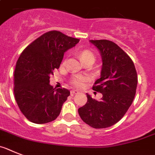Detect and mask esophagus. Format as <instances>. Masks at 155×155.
Wrapping results in <instances>:
<instances>
[{"label":"esophagus","instance_id":"34e87169","mask_svg":"<svg viewBox=\"0 0 155 155\" xmlns=\"http://www.w3.org/2000/svg\"><path fill=\"white\" fill-rule=\"evenodd\" d=\"M78 93H79V91H77V90H72V91H71V94H72V95L76 94H78Z\"/></svg>","mask_w":155,"mask_h":155}]
</instances>
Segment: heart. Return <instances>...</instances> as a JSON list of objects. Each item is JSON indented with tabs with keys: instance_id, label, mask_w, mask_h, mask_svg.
Masks as SVG:
<instances>
[{
	"instance_id": "b5f03b06",
	"label": "heart",
	"mask_w": 155,
	"mask_h": 155,
	"mask_svg": "<svg viewBox=\"0 0 155 155\" xmlns=\"http://www.w3.org/2000/svg\"><path fill=\"white\" fill-rule=\"evenodd\" d=\"M80 57H81L83 61L87 60L88 58L94 59V54L90 50H82L80 51ZM87 81H88V78L85 76H83V75H76L71 79V83H72V85L77 87H83Z\"/></svg>"
}]
</instances>
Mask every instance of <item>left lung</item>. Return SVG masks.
Segmentation results:
<instances>
[{
    "mask_svg": "<svg viewBox=\"0 0 155 155\" xmlns=\"http://www.w3.org/2000/svg\"><path fill=\"white\" fill-rule=\"evenodd\" d=\"M102 57L101 77L93 90L101 93V101L87 94V102L78 112L83 122L95 129L115 125L124 116L137 91V73L134 61L115 43L107 40H91Z\"/></svg>",
    "mask_w": 155,
    "mask_h": 155,
    "instance_id": "1",
    "label": "left lung"
}]
</instances>
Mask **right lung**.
Listing matches in <instances>:
<instances>
[{
    "mask_svg": "<svg viewBox=\"0 0 155 155\" xmlns=\"http://www.w3.org/2000/svg\"><path fill=\"white\" fill-rule=\"evenodd\" d=\"M79 41L59 31H49L20 54L14 73V94L20 111L30 122L44 124L59 115L70 91L51 87L50 76L60 67L64 52Z\"/></svg>",
    "mask_w": 155,
    "mask_h": 155,
    "instance_id": "obj_1",
    "label": "right lung"
}]
</instances>
